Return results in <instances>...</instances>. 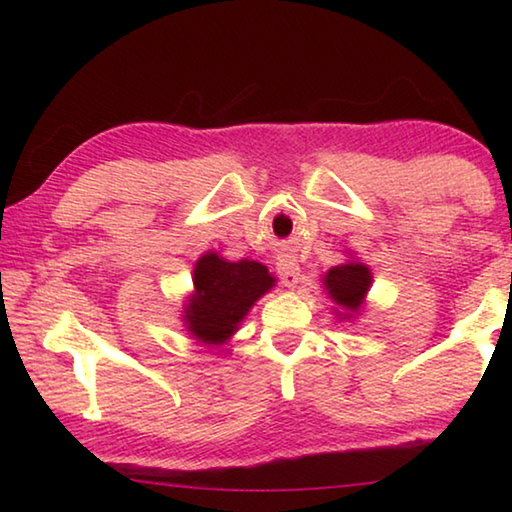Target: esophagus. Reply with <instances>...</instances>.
Returning a JSON list of instances; mask_svg holds the SVG:
<instances>
[{
    "mask_svg": "<svg viewBox=\"0 0 512 512\" xmlns=\"http://www.w3.org/2000/svg\"><path fill=\"white\" fill-rule=\"evenodd\" d=\"M277 273H280L284 287L289 289H293L300 282V266L296 262H280L277 264Z\"/></svg>",
    "mask_w": 512,
    "mask_h": 512,
    "instance_id": "34e87169",
    "label": "esophagus"
}]
</instances>
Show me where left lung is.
<instances>
[{"mask_svg": "<svg viewBox=\"0 0 512 512\" xmlns=\"http://www.w3.org/2000/svg\"><path fill=\"white\" fill-rule=\"evenodd\" d=\"M372 273L366 264L361 262H348L341 266L329 268L323 277V284L336 305L348 309V311H359L363 300H366V293L370 289Z\"/></svg>", "mask_w": 512, "mask_h": 512, "instance_id": "left-lung-1", "label": "left lung"}]
</instances>
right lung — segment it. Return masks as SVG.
<instances>
[{"label":"right lung","mask_w":512,"mask_h":512,"mask_svg":"<svg viewBox=\"0 0 512 512\" xmlns=\"http://www.w3.org/2000/svg\"><path fill=\"white\" fill-rule=\"evenodd\" d=\"M273 284L275 277L264 264L253 259L228 262L205 253L194 266V293L185 305L187 332L205 345H223Z\"/></svg>","instance_id":"obj_1"}]
</instances>
